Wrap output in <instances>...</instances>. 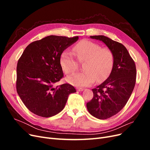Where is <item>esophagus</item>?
<instances>
[{
  "label": "esophagus",
  "mask_w": 150,
  "mask_h": 150,
  "mask_svg": "<svg viewBox=\"0 0 150 150\" xmlns=\"http://www.w3.org/2000/svg\"><path fill=\"white\" fill-rule=\"evenodd\" d=\"M83 90H84L83 88H77V91H83Z\"/></svg>",
  "instance_id": "34e87169"
}]
</instances>
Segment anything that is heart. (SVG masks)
Instances as JSON below:
<instances>
[{
  "label": "heart",
  "instance_id": "heart-1",
  "mask_svg": "<svg viewBox=\"0 0 150 150\" xmlns=\"http://www.w3.org/2000/svg\"><path fill=\"white\" fill-rule=\"evenodd\" d=\"M74 55L80 62H84L83 72H77L68 76L66 81L78 87L92 84L96 80L101 82L110 74L113 66V55L108 48H101L98 44L84 40L73 48ZM60 64L67 74L77 70L78 63L73 55L65 50L60 57Z\"/></svg>",
  "mask_w": 150,
  "mask_h": 150
}]
</instances>
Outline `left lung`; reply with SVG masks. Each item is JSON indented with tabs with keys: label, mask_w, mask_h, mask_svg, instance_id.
I'll list each match as a JSON object with an SVG mask.
<instances>
[{
	"label": "left lung",
	"mask_w": 150,
	"mask_h": 150,
	"mask_svg": "<svg viewBox=\"0 0 150 150\" xmlns=\"http://www.w3.org/2000/svg\"><path fill=\"white\" fill-rule=\"evenodd\" d=\"M90 38L103 42L114 58L110 76L92 89L93 98L86 104L91 115L106 120L116 115L128 102L134 88L137 70L134 61L122 44L104 35L90 36Z\"/></svg>",
	"instance_id": "obj_1"
}]
</instances>
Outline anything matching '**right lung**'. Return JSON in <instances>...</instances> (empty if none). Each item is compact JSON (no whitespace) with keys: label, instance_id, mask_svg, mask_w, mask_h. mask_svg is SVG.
<instances>
[{"label":"right lung","instance_id":"add662e5","mask_svg":"<svg viewBox=\"0 0 150 150\" xmlns=\"http://www.w3.org/2000/svg\"><path fill=\"white\" fill-rule=\"evenodd\" d=\"M79 37L49 35L30 43L17 66V91L28 110L44 117L55 116L64 109L68 96L76 92L73 86H55L63 77L62 52Z\"/></svg>","mask_w":150,"mask_h":150}]
</instances>
